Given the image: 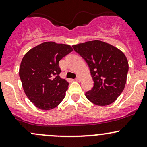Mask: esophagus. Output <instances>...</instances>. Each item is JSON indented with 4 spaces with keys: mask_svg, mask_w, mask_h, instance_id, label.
Returning a JSON list of instances; mask_svg holds the SVG:
<instances>
[{
    "mask_svg": "<svg viewBox=\"0 0 147 147\" xmlns=\"http://www.w3.org/2000/svg\"><path fill=\"white\" fill-rule=\"evenodd\" d=\"M76 81H78V82H80V78L79 76H77L76 78Z\"/></svg>",
    "mask_w": 147,
    "mask_h": 147,
    "instance_id": "esophagus-1",
    "label": "esophagus"
}]
</instances>
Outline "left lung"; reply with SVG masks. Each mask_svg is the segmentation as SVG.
I'll return each instance as SVG.
<instances>
[{
    "label": "left lung",
    "mask_w": 147,
    "mask_h": 147,
    "mask_svg": "<svg viewBox=\"0 0 147 147\" xmlns=\"http://www.w3.org/2000/svg\"><path fill=\"white\" fill-rule=\"evenodd\" d=\"M72 47L86 61L94 81L92 89L86 93L87 98L99 106L113 103L125 86L129 68L125 55L113 45L100 40Z\"/></svg>",
    "instance_id": "left-lung-1"
}]
</instances>
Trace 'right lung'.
<instances>
[{"label":"right lung","instance_id":"add662e5","mask_svg":"<svg viewBox=\"0 0 147 147\" xmlns=\"http://www.w3.org/2000/svg\"><path fill=\"white\" fill-rule=\"evenodd\" d=\"M72 51L69 45L45 42L24 56L20 79L26 95L40 109H54L65 97L69 83L59 76V61Z\"/></svg>","mask_w":147,"mask_h":147}]
</instances>
